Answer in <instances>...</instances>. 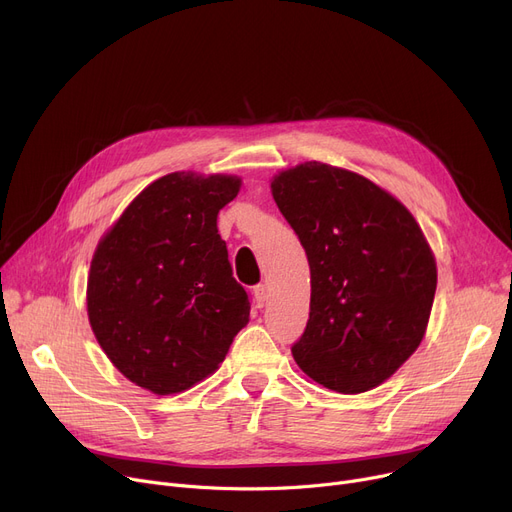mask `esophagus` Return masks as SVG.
Segmentation results:
<instances>
[{
    "mask_svg": "<svg viewBox=\"0 0 512 512\" xmlns=\"http://www.w3.org/2000/svg\"><path fill=\"white\" fill-rule=\"evenodd\" d=\"M253 294H255V301H257V305H259V307H263V305L267 303V297H270V290H267V286H265V284H257V286L253 288Z\"/></svg>",
    "mask_w": 512,
    "mask_h": 512,
    "instance_id": "obj_1",
    "label": "esophagus"
}]
</instances>
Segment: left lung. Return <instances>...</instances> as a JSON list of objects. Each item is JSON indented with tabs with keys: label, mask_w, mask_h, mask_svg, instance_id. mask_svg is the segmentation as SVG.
<instances>
[{
	"label": "left lung",
	"mask_w": 512,
	"mask_h": 512,
	"mask_svg": "<svg viewBox=\"0 0 512 512\" xmlns=\"http://www.w3.org/2000/svg\"><path fill=\"white\" fill-rule=\"evenodd\" d=\"M272 195L311 270L294 361L340 394L378 388L417 351L432 313L438 270L423 230L382 186L321 161L278 172Z\"/></svg>",
	"instance_id": "left-lung-1"
}]
</instances>
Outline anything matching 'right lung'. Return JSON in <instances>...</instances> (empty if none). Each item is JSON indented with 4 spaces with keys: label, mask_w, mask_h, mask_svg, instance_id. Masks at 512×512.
Returning a JSON list of instances; mask_svg holds the SVG:
<instances>
[{
    "label": "right lung",
    "mask_w": 512,
    "mask_h": 512,
    "mask_svg": "<svg viewBox=\"0 0 512 512\" xmlns=\"http://www.w3.org/2000/svg\"><path fill=\"white\" fill-rule=\"evenodd\" d=\"M240 191L230 174L172 172L130 201L93 253L91 330L114 367L159 396L193 388L249 324L218 213Z\"/></svg>",
    "instance_id": "obj_1"
}]
</instances>
